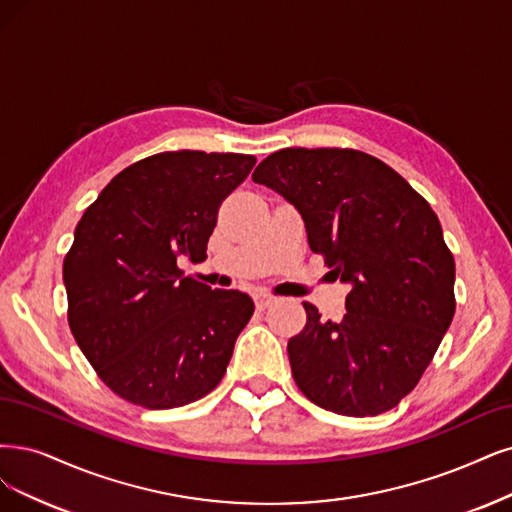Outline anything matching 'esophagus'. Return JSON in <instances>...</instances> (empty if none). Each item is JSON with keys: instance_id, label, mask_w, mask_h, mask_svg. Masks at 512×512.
I'll list each match as a JSON object with an SVG mask.
<instances>
[{"instance_id": "esophagus-1", "label": "esophagus", "mask_w": 512, "mask_h": 512, "mask_svg": "<svg viewBox=\"0 0 512 512\" xmlns=\"http://www.w3.org/2000/svg\"><path fill=\"white\" fill-rule=\"evenodd\" d=\"M253 299H255V306H257L259 310H266L268 306H272L274 301H276V297H274L272 293H263V291L255 293V295H253Z\"/></svg>"}]
</instances>
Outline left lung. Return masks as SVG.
<instances>
[{"mask_svg":"<svg viewBox=\"0 0 512 512\" xmlns=\"http://www.w3.org/2000/svg\"><path fill=\"white\" fill-rule=\"evenodd\" d=\"M253 181L297 208L310 249L352 287L339 323L304 304L308 323L287 346L295 384L352 418L396 407L456 312V261L439 217L396 170L356 149H280Z\"/></svg>","mask_w":512,"mask_h":512,"instance_id":"8db88e82","label":"left lung"}]
</instances>
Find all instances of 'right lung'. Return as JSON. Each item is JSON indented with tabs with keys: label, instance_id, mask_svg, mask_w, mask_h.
Returning a JSON list of instances; mask_svg holds the SVG:
<instances>
[{
	"label": "right lung",
	"instance_id": "add662e5",
	"mask_svg": "<svg viewBox=\"0 0 512 512\" xmlns=\"http://www.w3.org/2000/svg\"><path fill=\"white\" fill-rule=\"evenodd\" d=\"M255 156L162 151L113 177L63 261L67 320L97 375L124 401L173 409L211 392L255 304L185 276L206 259L221 202Z\"/></svg>",
	"mask_w": 512,
	"mask_h": 512
}]
</instances>
